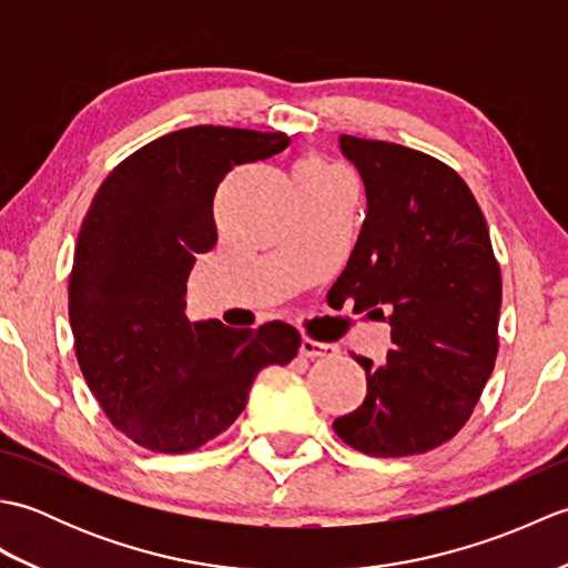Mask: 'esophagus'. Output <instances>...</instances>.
<instances>
[{
    "label": "esophagus",
    "instance_id": "34e87169",
    "mask_svg": "<svg viewBox=\"0 0 568 568\" xmlns=\"http://www.w3.org/2000/svg\"><path fill=\"white\" fill-rule=\"evenodd\" d=\"M300 354L307 356V358H322V356H334L336 348L332 344H322V342H315V339H305L300 342Z\"/></svg>",
    "mask_w": 568,
    "mask_h": 568
}]
</instances>
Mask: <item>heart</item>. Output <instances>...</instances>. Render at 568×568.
Masks as SVG:
<instances>
[{
    "label": "heart",
    "mask_w": 568,
    "mask_h": 568,
    "mask_svg": "<svg viewBox=\"0 0 568 568\" xmlns=\"http://www.w3.org/2000/svg\"><path fill=\"white\" fill-rule=\"evenodd\" d=\"M327 173H332V171L327 165H322L320 161L300 163L297 171H295V175H303V178H320V175H327Z\"/></svg>",
    "instance_id": "obj_1"
}]
</instances>
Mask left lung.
Returning a JSON list of instances; mask_svg holds the SVG:
<instances>
[{
    "label": "left lung",
    "mask_w": 568,
    "mask_h": 568,
    "mask_svg": "<svg viewBox=\"0 0 568 568\" xmlns=\"http://www.w3.org/2000/svg\"><path fill=\"white\" fill-rule=\"evenodd\" d=\"M366 216L336 297L390 324L383 364L356 356L366 397L334 432L368 456L449 442L496 366L503 283L486 216L449 165L388 141L339 136ZM332 287V291H334Z\"/></svg>",
    "instance_id": "1"
}]
</instances>
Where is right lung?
Listing matches in <instances>:
<instances>
[{"mask_svg":"<svg viewBox=\"0 0 568 568\" xmlns=\"http://www.w3.org/2000/svg\"><path fill=\"white\" fill-rule=\"evenodd\" d=\"M287 143L277 131H173L119 163L84 214L68 285L78 364L112 425L151 452L200 449L244 413L261 368L297 354L285 322L185 317L187 275L216 244V187Z\"/></svg>","mask_w":568,"mask_h":568,"instance_id":"1","label":"right lung"}]
</instances>
